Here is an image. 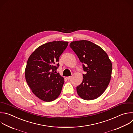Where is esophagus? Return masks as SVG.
I'll use <instances>...</instances> for the list:
<instances>
[{
	"label": "esophagus",
	"mask_w": 133,
	"mask_h": 133,
	"mask_svg": "<svg viewBox=\"0 0 133 133\" xmlns=\"http://www.w3.org/2000/svg\"><path fill=\"white\" fill-rule=\"evenodd\" d=\"M71 76H68V77H67L66 78H67L68 80H69V79L71 78Z\"/></svg>",
	"instance_id": "esophagus-1"
}]
</instances>
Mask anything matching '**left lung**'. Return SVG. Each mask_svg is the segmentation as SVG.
I'll use <instances>...</instances> for the list:
<instances>
[{
    "instance_id": "obj_1",
    "label": "left lung",
    "mask_w": 133,
    "mask_h": 133,
    "mask_svg": "<svg viewBox=\"0 0 133 133\" xmlns=\"http://www.w3.org/2000/svg\"><path fill=\"white\" fill-rule=\"evenodd\" d=\"M70 48L77 55L86 74L77 87L79 96L85 100L99 97L108 87L111 78L112 65L107 54L100 46L86 40L72 42Z\"/></svg>"
}]
</instances>
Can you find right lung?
<instances>
[{"label": "right lung", "instance_id": "right-lung-1", "mask_svg": "<svg viewBox=\"0 0 133 133\" xmlns=\"http://www.w3.org/2000/svg\"><path fill=\"white\" fill-rule=\"evenodd\" d=\"M68 42L53 41L37 48L29 57L25 70L26 82L32 92L41 100L50 102L61 94L64 79L55 70L59 58Z\"/></svg>", "mask_w": 133, "mask_h": 133}]
</instances>
